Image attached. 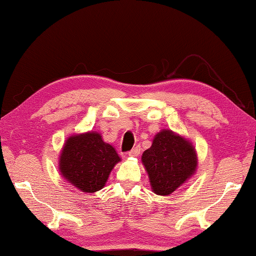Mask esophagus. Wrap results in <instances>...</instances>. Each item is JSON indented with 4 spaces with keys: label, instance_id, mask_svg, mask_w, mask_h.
<instances>
[{
    "label": "esophagus",
    "instance_id": "34e87169",
    "mask_svg": "<svg viewBox=\"0 0 256 256\" xmlns=\"http://www.w3.org/2000/svg\"><path fill=\"white\" fill-rule=\"evenodd\" d=\"M140 145H137L136 148H134L132 150H130L128 152V156H137L140 154Z\"/></svg>",
    "mask_w": 256,
    "mask_h": 256
}]
</instances>
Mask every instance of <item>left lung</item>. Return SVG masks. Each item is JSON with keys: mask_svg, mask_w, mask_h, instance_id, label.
<instances>
[{"mask_svg": "<svg viewBox=\"0 0 256 256\" xmlns=\"http://www.w3.org/2000/svg\"><path fill=\"white\" fill-rule=\"evenodd\" d=\"M152 190L168 196L194 174L196 156L190 142L170 130L156 134L152 146L142 156Z\"/></svg>", "mask_w": 256, "mask_h": 256, "instance_id": "obj_1", "label": "left lung"}]
</instances>
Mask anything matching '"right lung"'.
Returning a JSON list of instances; mask_svg holds the SVG:
<instances>
[{
	"label": "right lung",
	"mask_w": 256,
	"mask_h": 256,
	"mask_svg": "<svg viewBox=\"0 0 256 256\" xmlns=\"http://www.w3.org/2000/svg\"><path fill=\"white\" fill-rule=\"evenodd\" d=\"M120 161L114 148L97 132L70 137L60 156V168L64 178L84 192H96L105 186L108 175Z\"/></svg>",
	"instance_id": "right-lung-1"
}]
</instances>
